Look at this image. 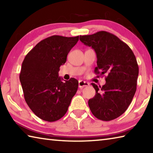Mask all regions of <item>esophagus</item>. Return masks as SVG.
Masks as SVG:
<instances>
[{"label":"esophagus","instance_id":"esophagus-1","mask_svg":"<svg viewBox=\"0 0 153 153\" xmlns=\"http://www.w3.org/2000/svg\"><path fill=\"white\" fill-rule=\"evenodd\" d=\"M89 85V82H87L86 81H79V88H82L85 87H87Z\"/></svg>","mask_w":153,"mask_h":153}]
</instances>
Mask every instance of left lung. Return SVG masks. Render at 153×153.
I'll return each instance as SVG.
<instances>
[{
    "instance_id": "8db88e82",
    "label": "left lung",
    "mask_w": 153,
    "mask_h": 153,
    "mask_svg": "<svg viewBox=\"0 0 153 153\" xmlns=\"http://www.w3.org/2000/svg\"><path fill=\"white\" fill-rule=\"evenodd\" d=\"M80 40L91 47L97 55L95 74H107L102 87L92 83L95 97L88 101L92 114L97 119L110 121L126 111L136 91L138 66L132 50L115 35L105 31Z\"/></svg>"
}]
</instances>
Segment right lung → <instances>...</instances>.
Masks as SVG:
<instances>
[{
    "label": "right lung",
    "mask_w": 153,
    "mask_h": 153,
    "mask_svg": "<svg viewBox=\"0 0 153 153\" xmlns=\"http://www.w3.org/2000/svg\"><path fill=\"white\" fill-rule=\"evenodd\" d=\"M79 38L48 37L39 42L24 58L19 75L24 98L40 119L50 122L60 120L76 94L78 81L72 78L62 81L58 72Z\"/></svg>",
    "instance_id": "add662e5"
}]
</instances>
